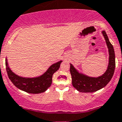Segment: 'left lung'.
Returning a JSON list of instances; mask_svg holds the SVG:
<instances>
[{
    "instance_id": "8db88e82",
    "label": "left lung",
    "mask_w": 122,
    "mask_h": 122,
    "mask_svg": "<svg viewBox=\"0 0 122 122\" xmlns=\"http://www.w3.org/2000/svg\"><path fill=\"white\" fill-rule=\"evenodd\" d=\"M108 50V64L106 71L98 77H90L80 72L72 63H70V72L72 75V85L80 92H94L105 87L113 77L115 68V55L113 45L110 42L105 31H102Z\"/></svg>"
}]
</instances>
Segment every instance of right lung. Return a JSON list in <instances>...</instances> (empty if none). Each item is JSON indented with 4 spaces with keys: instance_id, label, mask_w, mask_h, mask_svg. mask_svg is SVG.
Here are the masks:
<instances>
[{
    "instance_id": "right-lung-1",
    "label": "right lung",
    "mask_w": 122,
    "mask_h": 122,
    "mask_svg": "<svg viewBox=\"0 0 122 122\" xmlns=\"http://www.w3.org/2000/svg\"><path fill=\"white\" fill-rule=\"evenodd\" d=\"M62 60L53 63L43 74L35 77H21L14 73L9 67L7 59H5L6 70L9 79L20 90L29 93H41L50 87L52 82V76L59 70Z\"/></svg>"
}]
</instances>
